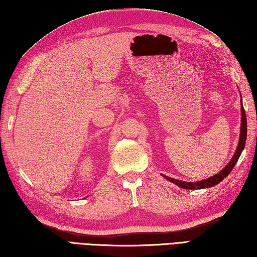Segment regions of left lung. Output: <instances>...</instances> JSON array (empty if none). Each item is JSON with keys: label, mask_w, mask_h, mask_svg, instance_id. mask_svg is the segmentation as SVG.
Wrapping results in <instances>:
<instances>
[{"label": "left lung", "mask_w": 257, "mask_h": 257, "mask_svg": "<svg viewBox=\"0 0 257 257\" xmlns=\"http://www.w3.org/2000/svg\"><path fill=\"white\" fill-rule=\"evenodd\" d=\"M246 137H247V122H246V114H245V110L243 108V103H242V123H240V136H239V142H238V147L236 149L235 155L233 156V158L228 165L226 167L220 170L218 174H216L213 177H209L205 180H202V182H196V183H188V182H182V180H177L174 178L167 177V176H164V177L169 180L170 183H174L177 186H179L180 188H185V189H202V188H208V187H213V186L219 184L222 180L227 177L229 173L232 172L235 164L237 163V160L239 158L240 154H242L243 149L245 147V142H246Z\"/></svg>", "instance_id": "obj_1"}]
</instances>
